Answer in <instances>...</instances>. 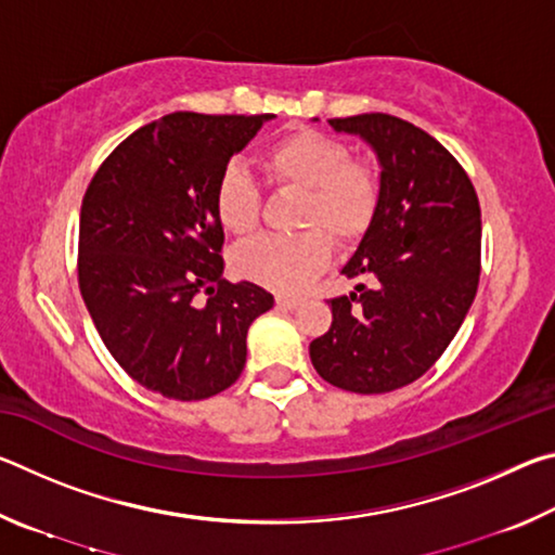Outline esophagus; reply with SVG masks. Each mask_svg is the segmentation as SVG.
<instances>
[{
    "label": "esophagus",
    "instance_id": "34e87169",
    "mask_svg": "<svg viewBox=\"0 0 555 555\" xmlns=\"http://www.w3.org/2000/svg\"><path fill=\"white\" fill-rule=\"evenodd\" d=\"M276 306L286 308V311H294V308L300 306V298H296V296H276Z\"/></svg>",
    "mask_w": 555,
    "mask_h": 555
}]
</instances>
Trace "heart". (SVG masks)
Segmentation results:
<instances>
[{"label":"heart","mask_w":555,"mask_h":555,"mask_svg":"<svg viewBox=\"0 0 555 555\" xmlns=\"http://www.w3.org/2000/svg\"><path fill=\"white\" fill-rule=\"evenodd\" d=\"M261 168L271 183L304 193L298 237H259L234 249L232 267L242 279L296 294L331 261V240L347 247L362 237L377 212L382 181L377 168L352 158L343 139L315 129L281 134L261 154ZM215 218L224 232L247 237L257 230L261 198L240 166L218 176L212 193Z\"/></svg>","instance_id":"obj_1"}]
</instances>
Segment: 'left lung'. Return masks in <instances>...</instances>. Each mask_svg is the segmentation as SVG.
Masks as SVG:
<instances>
[{"mask_svg": "<svg viewBox=\"0 0 555 555\" xmlns=\"http://www.w3.org/2000/svg\"><path fill=\"white\" fill-rule=\"evenodd\" d=\"M327 121L374 149L382 195L343 267L347 279L372 286L327 300L333 325L311 343V362L337 389L393 391L434 367L473 306L480 201L457 158L411 121L384 112Z\"/></svg>", "mask_w": 555, "mask_h": 555, "instance_id": "left-lung-1", "label": "left lung"}]
</instances>
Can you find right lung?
I'll list each match as a JSON object with an SVG mask.
<instances>
[{
	"mask_svg": "<svg viewBox=\"0 0 555 555\" xmlns=\"http://www.w3.org/2000/svg\"><path fill=\"white\" fill-rule=\"evenodd\" d=\"M271 117L166 115L129 134L82 198V300L119 367L166 399L198 401L232 387L247 362L249 325L274 306L251 281L222 279L224 232L212 205L232 154Z\"/></svg>",
	"mask_w": 555,
	"mask_h": 555,
	"instance_id": "1",
	"label": "right lung"
}]
</instances>
